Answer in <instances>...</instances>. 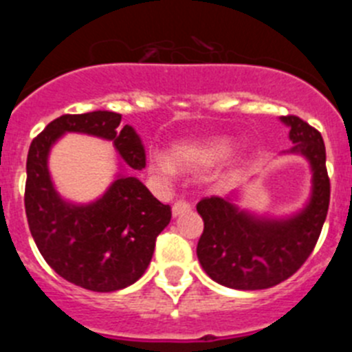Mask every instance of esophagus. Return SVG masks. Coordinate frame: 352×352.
Instances as JSON below:
<instances>
[{
  "mask_svg": "<svg viewBox=\"0 0 352 352\" xmlns=\"http://www.w3.org/2000/svg\"><path fill=\"white\" fill-rule=\"evenodd\" d=\"M188 210H190V204L186 203L185 199H178V201L173 204V214H174V217H178V214L185 213V211H188Z\"/></svg>",
  "mask_w": 352,
  "mask_h": 352,
  "instance_id": "1",
  "label": "esophagus"
}]
</instances>
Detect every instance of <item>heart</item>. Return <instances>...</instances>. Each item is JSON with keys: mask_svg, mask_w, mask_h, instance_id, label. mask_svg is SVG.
I'll return each instance as SVG.
<instances>
[{"mask_svg": "<svg viewBox=\"0 0 352 352\" xmlns=\"http://www.w3.org/2000/svg\"><path fill=\"white\" fill-rule=\"evenodd\" d=\"M232 148V142L227 139H213L204 142H186L173 149L174 164L182 169L195 170L211 166L213 162L226 157ZM173 162L166 157H155L151 160V173L162 179L173 178L176 173Z\"/></svg>", "mask_w": 352, "mask_h": 352, "instance_id": "obj_1", "label": "heart"}]
</instances>
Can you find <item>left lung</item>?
<instances>
[{
	"instance_id": "1",
	"label": "left lung",
	"mask_w": 352,
	"mask_h": 352,
	"mask_svg": "<svg viewBox=\"0 0 352 352\" xmlns=\"http://www.w3.org/2000/svg\"><path fill=\"white\" fill-rule=\"evenodd\" d=\"M291 126L292 151L309 158L314 170L310 204L294 219L259 220L238 210L229 199L204 197L197 203L204 220L197 257L219 284L241 291L268 289L287 280L309 259L321 236L329 206V176L321 132L294 114L282 118Z\"/></svg>"
}]
</instances>
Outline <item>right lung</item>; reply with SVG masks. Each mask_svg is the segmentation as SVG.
<instances>
[{
	"label": "right lung",
	"mask_w": 352,
	"mask_h": 352,
	"mask_svg": "<svg viewBox=\"0 0 352 352\" xmlns=\"http://www.w3.org/2000/svg\"><path fill=\"white\" fill-rule=\"evenodd\" d=\"M120 123L121 114L111 111L63 114L31 141L28 151L24 208L31 236L58 275L95 292L120 291L141 278L158 234L170 222V206L133 176L118 178L96 203L67 204L52 188L47 153L61 133H91L113 141L120 157L141 170L146 166L141 139Z\"/></svg>",
	"instance_id": "obj_1"
}]
</instances>
